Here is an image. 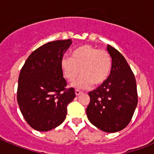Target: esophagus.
<instances>
[{
  "label": "esophagus",
  "mask_w": 154,
  "mask_h": 154,
  "mask_svg": "<svg viewBox=\"0 0 154 154\" xmlns=\"http://www.w3.org/2000/svg\"><path fill=\"white\" fill-rule=\"evenodd\" d=\"M75 95H76V96H79V95H81V94H82V92H81V91L79 90V89H75Z\"/></svg>",
  "instance_id": "1"
}]
</instances>
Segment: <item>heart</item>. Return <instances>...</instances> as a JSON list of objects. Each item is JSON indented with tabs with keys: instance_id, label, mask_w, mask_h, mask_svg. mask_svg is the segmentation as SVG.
<instances>
[{
	"instance_id": "1",
	"label": "heart",
	"mask_w": 154,
	"mask_h": 154,
	"mask_svg": "<svg viewBox=\"0 0 154 154\" xmlns=\"http://www.w3.org/2000/svg\"><path fill=\"white\" fill-rule=\"evenodd\" d=\"M64 77L72 82L80 74L72 85L77 89H87L92 84L101 85L109 76L112 69V58L106 50L84 45L72 52L71 58L64 57L60 62Z\"/></svg>"
}]
</instances>
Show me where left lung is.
<instances>
[{
    "label": "left lung",
    "mask_w": 154,
    "mask_h": 154,
    "mask_svg": "<svg viewBox=\"0 0 154 154\" xmlns=\"http://www.w3.org/2000/svg\"><path fill=\"white\" fill-rule=\"evenodd\" d=\"M107 50L112 58L111 72L100 86L89 92L90 103L86 114L98 129L115 133L130 123L138 96L135 76L123 55L111 45Z\"/></svg>",
    "instance_id": "1"
}]
</instances>
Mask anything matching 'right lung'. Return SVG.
Segmentation results:
<instances>
[{"label": "right lung", "mask_w": 154, "mask_h": 154, "mask_svg": "<svg viewBox=\"0 0 154 154\" xmlns=\"http://www.w3.org/2000/svg\"><path fill=\"white\" fill-rule=\"evenodd\" d=\"M72 40L48 42L31 53L19 75L17 100L28 124L38 131H48L64 122L67 106L75 97L67 89L60 62Z\"/></svg>", "instance_id": "1"}]
</instances>
